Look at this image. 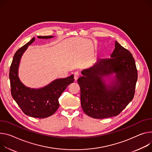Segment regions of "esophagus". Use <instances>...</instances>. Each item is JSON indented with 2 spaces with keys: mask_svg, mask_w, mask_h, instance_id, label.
Listing matches in <instances>:
<instances>
[{
  "mask_svg": "<svg viewBox=\"0 0 152 152\" xmlns=\"http://www.w3.org/2000/svg\"><path fill=\"white\" fill-rule=\"evenodd\" d=\"M79 74L77 73V72H75V75H74V79H75V81H76L77 79H78V78L79 77Z\"/></svg>",
  "mask_w": 152,
  "mask_h": 152,
  "instance_id": "obj_1",
  "label": "esophagus"
}]
</instances>
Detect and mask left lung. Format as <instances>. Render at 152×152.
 Here are the masks:
<instances>
[{"instance_id": "1", "label": "left lung", "mask_w": 152, "mask_h": 152, "mask_svg": "<svg viewBox=\"0 0 152 152\" xmlns=\"http://www.w3.org/2000/svg\"><path fill=\"white\" fill-rule=\"evenodd\" d=\"M110 57L82 70V76L77 79L82 110L93 118L118 115L134 95L137 70L132 53L116 41ZM114 72L117 81L112 86L105 85L102 78Z\"/></svg>"}]
</instances>
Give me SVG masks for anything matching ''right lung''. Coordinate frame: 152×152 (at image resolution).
I'll use <instances>...</instances> for the list:
<instances>
[{
    "label": "right lung",
    "mask_w": 152,
    "mask_h": 152,
    "mask_svg": "<svg viewBox=\"0 0 152 152\" xmlns=\"http://www.w3.org/2000/svg\"><path fill=\"white\" fill-rule=\"evenodd\" d=\"M39 39H48L51 36H37ZM35 40L33 37L30 42L20 48L14 55L10 68L11 93L22 111L26 115L37 118H45L51 116L59 107V98L66 87L74 82V76L56 79L47 86L40 89L25 87L18 77L20 59L28 45Z\"/></svg>",
    "instance_id": "obj_1"
}]
</instances>
